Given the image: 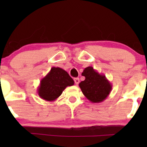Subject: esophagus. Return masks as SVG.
I'll list each match as a JSON object with an SVG mask.
<instances>
[{
    "mask_svg": "<svg viewBox=\"0 0 147 147\" xmlns=\"http://www.w3.org/2000/svg\"><path fill=\"white\" fill-rule=\"evenodd\" d=\"M74 81H75V83L76 85H78L79 83V78H75L74 79Z\"/></svg>",
    "mask_w": 147,
    "mask_h": 147,
    "instance_id": "1",
    "label": "esophagus"
}]
</instances>
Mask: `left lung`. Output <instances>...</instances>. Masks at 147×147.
Returning <instances> with one entry per match:
<instances>
[{"label":"left lung","mask_w":147,"mask_h":147,"mask_svg":"<svg viewBox=\"0 0 147 147\" xmlns=\"http://www.w3.org/2000/svg\"><path fill=\"white\" fill-rule=\"evenodd\" d=\"M82 75L85 77V80L79 86L90 102L100 103L107 98L112 90V84L105 75L99 74L92 66L84 69Z\"/></svg>","instance_id":"8db88e82"}]
</instances>
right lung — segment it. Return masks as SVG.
Segmentation results:
<instances>
[{
  "label": "right lung",
  "mask_w": 147,
  "mask_h": 147,
  "mask_svg": "<svg viewBox=\"0 0 147 147\" xmlns=\"http://www.w3.org/2000/svg\"><path fill=\"white\" fill-rule=\"evenodd\" d=\"M74 84V80L65 70L52 67L50 72L41 79L37 92L41 99L53 102L61 95L65 88L73 86Z\"/></svg>",
  "instance_id": "1"
}]
</instances>
